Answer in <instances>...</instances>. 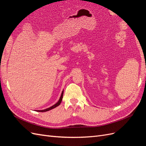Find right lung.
<instances>
[{"label":"right lung","instance_id":"right-lung-1","mask_svg":"<svg viewBox=\"0 0 146 146\" xmlns=\"http://www.w3.org/2000/svg\"><path fill=\"white\" fill-rule=\"evenodd\" d=\"M63 91H62V93H61V97H60V98L58 102H57L56 104H55L54 105L52 106V107H50V108H47V109L43 110H37V111H39V112H45V111H48V110H52V109H53V108H55V107H58V106L60 105V104L61 102V100H62V99H63Z\"/></svg>","mask_w":146,"mask_h":146}]
</instances>
